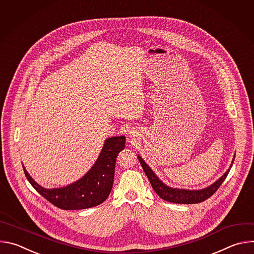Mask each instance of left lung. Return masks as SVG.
Instances as JSON below:
<instances>
[{"instance_id": "obj_1", "label": "left lung", "mask_w": 254, "mask_h": 254, "mask_svg": "<svg viewBox=\"0 0 254 254\" xmlns=\"http://www.w3.org/2000/svg\"><path fill=\"white\" fill-rule=\"evenodd\" d=\"M138 161L146 173L147 177L149 178L150 183L154 189V191L159 195V197H161L163 200H166L168 202L171 203H176V204H196V203H200L205 201L206 199H208L209 197H211L216 191L220 187V185L224 182V180L226 179L232 164L234 162L235 159V155L232 159L231 165L229 167V169L216 181L213 184H211L210 186L203 188V189H199V190H188V189H179V188H172L167 186L163 181H161L159 179V177L154 173V171L146 164L142 160V158L137 155Z\"/></svg>"}]
</instances>
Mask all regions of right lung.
Returning a JSON list of instances; mask_svg holds the SVG:
<instances>
[{
  "mask_svg": "<svg viewBox=\"0 0 254 254\" xmlns=\"http://www.w3.org/2000/svg\"><path fill=\"white\" fill-rule=\"evenodd\" d=\"M126 136H112L105 139L101 152L89 171L76 182L67 186L46 189L29 175L23 166L25 176L33 188L54 206L63 210H81L103 203L110 195L115 167L119 153L125 149Z\"/></svg>",
  "mask_w": 254,
  "mask_h": 254,
  "instance_id": "add662e5",
  "label": "right lung"
}]
</instances>
